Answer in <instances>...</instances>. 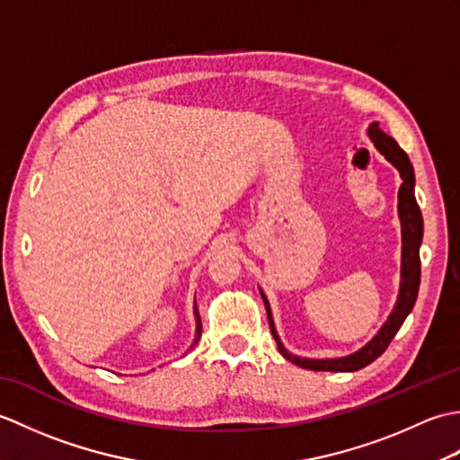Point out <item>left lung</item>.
<instances>
[{"label": "left lung", "instance_id": "8db88e82", "mask_svg": "<svg viewBox=\"0 0 460 460\" xmlns=\"http://www.w3.org/2000/svg\"><path fill=\"white\" fill-rule=\"evenodd\" d=\"M367 136L369 140L374 142L376 150L399 172L403 181L397 193V213H399V221H402V285H399L397 302L392 310V314H389V318L385 320V324L379 328L377 334L371 338L364 348L354 351V354H348L341 358H300L296 354H290V351L282 346L280 336L277 334V328H275V320H272L269 300L265 296V292L259 288L262 302H265V308H267L270 332L272 336H275L280 354L288 361H292V364H296L305 369L358 371L361 367L369 366L371 361L384 354L385 348L389 346V341L395 338L397 330L402 328L405 318L409 316V312L413 310L415 300H417L419 282H421V259H419V247H421V241H423V215L415 199L413 165L409 162V155L399 148V144L392 138V136H387L384 130L377 128V124L369 126Z\"/></svg>", "mask_w": 460, "mask_h": 460}]
</instances>
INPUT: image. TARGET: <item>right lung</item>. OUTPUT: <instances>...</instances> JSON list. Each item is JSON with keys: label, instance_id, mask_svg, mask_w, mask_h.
I'll list each match as a JSON object with an SVG mask.
<instances>
[{"label": "right lung", "instance_id": "right-lung-1", "mask_svg": "<svg viewBox=\"0 0 460 460\" xmlns=\"http://www.w3.org/2000/svg\"><path fill=\"white\" fill-rule=\"evenodd\" d=\"M193 316H195V338H193V344L191 348L198 344L199 341V336H201V318H199V312H198V306H193ZM190 348V349H191Z\"/></svg>", "mask_w": 460, "mask_h": 460}]
</instances>
